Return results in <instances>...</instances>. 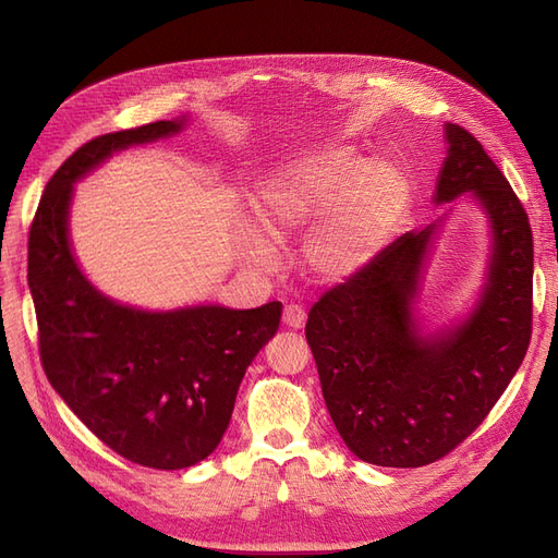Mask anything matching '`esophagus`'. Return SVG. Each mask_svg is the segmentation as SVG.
<instances>
[{"label": "esophagus", "instance_id": "34e87169", "mask_svg": "<svg viewBox=\"0 0 558 558\" xmlns=\"http://www.w3.org/2000/svg\"><path fill=\"white\" fill-rule=\"evenodd\" d=\"M281 320H283V326H289V328H302L307 320V314L300 305H286Z\"/></svg>", "mask_w": 558, "mask_h": 558}]
</instances>
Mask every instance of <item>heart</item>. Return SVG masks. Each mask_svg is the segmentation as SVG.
Returning a JSON list of instances; mask_svg holds the SVG:
<instances>
[{
    "instance_id": "obj_1",
    "label": "heart",
    "mask_w": 558,
    "mask_h": 558,
    "mask_svg": "<svg viewBox=\"0 0 558 558\" xmlns=\"http://www.w3.org/2000/svg\"><path fill=\"white\" fill-rule=\"evenodd\" d=\"M410 199L412 183L396 160L324 146L269 167L248 207L253 223L275 240L310 227L302 265L316 281L342 283L379 256ZM262 232L246 230L242 246L251 263L272 265L275 248Z\"/></svg>"
}]
</instances>
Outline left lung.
Wrapping results in <instances>:
<instances>
[{
    "mask_svg": "<svg viewBox=\"0 0 558 558\" xmlns=\"http://www.w3.org/2000/svg\"><path fill=\"white\" fill-rule=\"evenodd\" d=\"M447 158L433 202L468 195L486 218L488 256L472 307L449 324L418 314L440 221L404 232L307 318V342L337 433L361 461L418 468L475 430L517 375L531 342L533 238L508 179L461 125L445 123Z\"/></svg>",
    "mask_w": 558,
    "mask_h": 558,
    "instance_id": "left-lung-1",
    "label": "left lung"
}]
</instances>
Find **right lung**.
<instances>
[{
    "label": "right lung",
    "instance_id": "1",
    "mask_svg": "<svg viewBox=\"0 0 558 558\" xmlns=\"http://www.w3.org/2000/svg\"><path fill=\"white\" fill-rule=\"evenodd\" d=\"M191 116L102 134L50 177L29 228L27 283L50 386L99 440L156 470L199 463L230 424L240 384L272 340L281 302L142 310L105 295L70 238L74 183L118 150L179 134Z\"/></svg>",
    "mask_w": 558,
    "mask_h": 558
}]
</instances>
